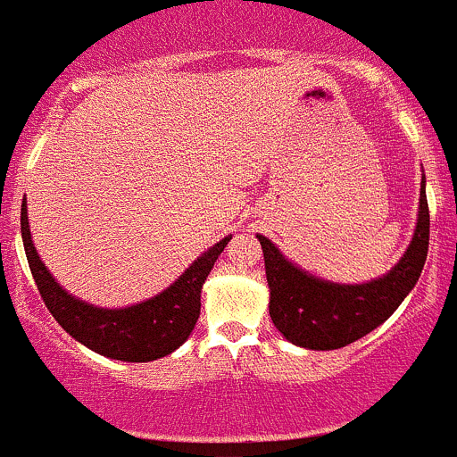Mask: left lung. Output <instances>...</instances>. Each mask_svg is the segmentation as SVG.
<instances>
[{"instance_id":"left-lung-1","label":"left lung","mask_w":457,"mask_h":457,"mask_svg":"<svg viewBox=\"0 0 457 457\" xmlns=\"http://www.w3.org/2000/svg\"><path fill=\"white\" fill-rule=\"evenodd\" d=\"M270 285V316L276 329L298 347H347L386 320L420 278L428 252V203L425 179L416 234L398 265L365 285H336L307 276L285 261L271 241L258 234Z\"/></svg>"}]
</instances>
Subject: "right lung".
Returning a JSON list of instances; mask_svg holds the SVG:
<instances>
[{"mask_svg":"<svg viewBox=\"0 0 457 457\" xmlns=\"http://www.w3.org/2000/svg\"><path fill=\"white\" fill-rule=\"evenodd\" d=\"M21 238L41 301L72 338L114 361L147 362L168 356L186 343L201 314L203 283L232 237H225L196 258L190 270L159 296L128 310H99L77 301L54 283L30 241L26 201L21 203Z\"/></svg>","mask_w":457,"mask_h":457,"instance_id":"right-lung-1","label":"right lung"}]
</instances>
